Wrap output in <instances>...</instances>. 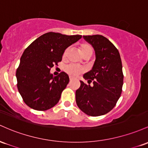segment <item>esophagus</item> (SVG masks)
<instances>
[{
	"label": "esophagus",
	"instance_id": "1",
	"mask_svg": "<svg viewBox=\"0 0 148 148\" xmlns=\"http://www.w3.org/2000/svg\"><path fill=\"white\" fill-rule=\"evenodd\" d=\"M69 79H70V81H71L73 79V77H71V76H70L69 77Z\"/></svg>",
	"mask_w": 148,
	"mask_h": 148
}]
</instances>
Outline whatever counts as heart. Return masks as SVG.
Wrapping results in <instances>:
<instances>
[{
	"label": "heart",
	"instance_id": "1",
	"mask_svg": "<svg viewBox=\"0 0 148 148\" xmlns=\"http://www.w3.org/2000/svg\"><path fill=\"white\" fill-rule=\"evenodd\" d=\"M80 51L82 54H84L85 52H93L92 47H91L88 44H82L80 47ZM66 54H64V55ZM84 69L80 66L76 65V64H69V65L66 66L65 67V71L68 74H69L71 76H77L78 75L84 72Z\"/></svg>",
	"mask_w": 148,
	"mask_h": 148
}]
</instances>
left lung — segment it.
<instances>
[{
    "label": "left lung",
    "mask_w": 148,
    "mask_h": 148,
    "mask_svg": "<svg viewBox=\"0 0 148 148\" xmlns=\"http://www.w3.org/2000/svg\"><path fill=\"white\" fill-rule=\"evenodd\" d=\"M83 38L94 48L96 59L92 70L83 75L89 84L80 80L75 100L82 112L96 117L110 112L120 97L124 79L122 61L117 48L104 36H83Z\"/></svg>",
    "instance_id": "8db88e82"
}]
</instances>
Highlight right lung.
<instances>
[{"label": "right lung", "instance_id": "1", "mask_svg": "<svg viewBox=\"0 0 148 148\" xmlns=\"http://www.w3.org/2000/svg\"><path fill=\"white\" fill-rule=\"evenodd\" d=\"M81 38L80 35L49 32L35 40L25 49L16 77L18 90L28 106L43 111L59 102L69 77L65 72L54 76L50 69L61 61L66 48Z\"/></svg>", "mask_w": 148, "mask_h": 148}]
</instances>
